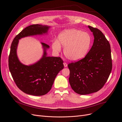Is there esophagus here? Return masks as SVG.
Here are the masks:
<instances>
[{
    "instance_id": "34e87169",
    "label": "esophagus",
    "mask_w": 122,
    "mask_h": 122,
    "mask_svg": "<svg viewBox=\"0 0 122 122\" xmlns=\"http://www.w3.org/2000/svg\"><path fill=\"white\" fill-rule=\"evenodd\" d=\"M63 64H64V66L65 67H66V66H67V63H65V62H64V63H63Z\"/></svg>"
}]
</instances>
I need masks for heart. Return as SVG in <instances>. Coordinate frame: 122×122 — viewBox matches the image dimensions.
<instances>
[{"label":"heart","instance_id":"obj_1","mask_svg":"<svg viewBox=\"0 0 122 122\" xmlns=\"http://www.w3.org/2000/svg\"><path fill=\"white\" fill-rule=\"evenodd\" d=\"M58 41L52 43L53 49L59 52L61 50L60 44L64 47L66 57L71 61H78L83 58L90 49L91 37L90 34L76 29H66L58 36Z\"/></svg>","mask_w":122,"mask_h":122}]
</instances>
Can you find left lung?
<instances>
[{
    "label": "left lung",
    "instance_id": "1",
    "mask_svg": "<svg viewBox=\"0 0 122 122\" xmlns=\"http://www.w3.org/2000/svg\"><path fill=\"white\" fill-rule=\"evenodd\" d=\"M94 37V43L84 58L69 64V82L80 95H87L100 90L106 82L112 69L109 42L102 32L88 25Z\"/></svg>",
    "mask_w": 122,
    "mask_h": 122
}]
</instances>
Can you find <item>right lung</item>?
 I'll return each mask as SVG.
<instances>
[{
    "instance_id": "obj_1",
    "label": "right lung",
    "mask_w": 122,
    "mask_h": 122,
    "mask_svg": "<svg viewBox=\"0 0 122 122\" xmlns=\"http://www.w3.org/2000/svg\"><path fill=\"white\" fill-rule=\"evenodd\" d=\"M50 27L38 24L29 25L17 35L11 43L9 57L10 71L17 87L27 94L36 96L46 94L51 89L57 75L64 68L63 61L60 57L47 56L46 50L50 46L42 42L43 55L36 63L25 65L17 56V48L19 40L47 34Z\"/></svg>"
}]
</instances>
